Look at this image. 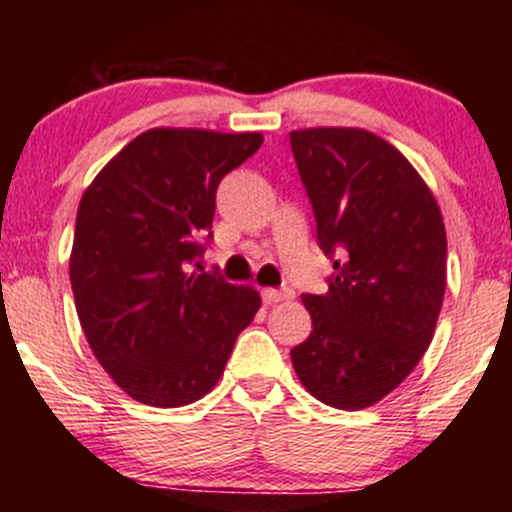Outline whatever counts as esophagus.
<instances>
[{"label": "esophagus", "instance_id": "esophagus-1", "mask_svg": "<svg viewBox=\"0 0 512 512\" xmlns=\"http://www.w3.org/2000/svg\"><path fill=\"white\" fill-rule=\"evenodd\" d=\"M289 298H293V291L291 289H264L262 291V301L267 303V305L289 301Z\"/></svg>", "mask_w": 512, "mask_h": 512}]
</instances>
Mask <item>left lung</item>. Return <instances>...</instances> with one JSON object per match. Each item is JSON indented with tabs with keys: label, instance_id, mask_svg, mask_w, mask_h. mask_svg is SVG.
Listing matches in <instances>:
<instances>
[{
	"label": "left lung",
	"instance_id": "left-lung-1",
	"mask_svg": "<svg viewBox=\"0 0 512 512\" xmlns=\"http://www.w3.org/2000/svg\"><path fill=\"white\" fill-rule=\"evenodd\" d=\"M291 151L334 262L330 291L303 293L313 332L293 346L298 380L320 402L363 409L416 368L436 330L448 238L414 166L354 127L291 132Z\"/></svg>",
	"mask_w": 512,
	"mask_h": 512
}]
</instances>
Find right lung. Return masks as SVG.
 Wrapping results in <instances>:
<instances>
[{
    "instance_id": "1",
    "label": "right lung",
    "mask_w": 512,
    "mask_h": 512,
    "mask_svg": "<svg viewBox=\"0 0 512 512\" xmlns=\"http://www.w3.org/2000/svg\"><path fill=\"white\" fill-rule=\"evenodd\" d=\"M260 146V132L156 127L81 197L69 260L76 313L98 363L137 402L202 399L260 310L252 286L195 272L214 240L219 182Z\"/></svg>"
}]
</instances>
